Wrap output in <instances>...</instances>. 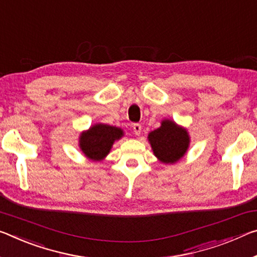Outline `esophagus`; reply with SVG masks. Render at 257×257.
<instances>
[{"mask_svg": "<svg viewBox=\"0 0 257 257\" xmlns=\"http://www.w3.org/2000/svg\"><path fill=\"white\" fill-rule=\"evenodd\" d=\"M133 129H134V133H135V135H140L141 132H142V124L140 123H134L133 124Z\"/></svg>", "mask_w": 257, "mask_h": 257, "instance_id": "34e87169", "label": "esophagus"}]
</instances>
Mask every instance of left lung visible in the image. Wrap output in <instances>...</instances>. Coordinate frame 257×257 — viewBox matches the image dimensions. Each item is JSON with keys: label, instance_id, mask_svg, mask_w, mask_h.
<instances>
[{"label": "left lung", "instance_id": "1", "mask_svg": "<svg viewBox=\"0 0 257 257\" xmlns=\"http://www.w3.org/2000/svg\"><path fill=\"white\" fill-rule=\"evenodd\" d=\"M149 141L154 156L164 164H174L180 160L190 143L186 130L170 120L162 121L160 128L150 133Z\"/></svg>", "mask_w": 257, "mask_h": 257}]
</instances>
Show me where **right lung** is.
I'll return each mask as SVG.
<instances>
[{
    "label": "right lung",
    "mask_w": 257,
    "mask_h": 257,
    "mask_svg": "<svg viewBox=\"0 0 257 257\" xmlns=\"http://www.w3.org/2000/svg\"><path fill=\"white\" fill-rule=\"evenodd\" d=\"M123 136L120 128L108 124H95L80 137V148L89 159L99 161L107 156L116 140Z\"/></svg>",
    "instance_id": "add662e5"
}]
</instances>
